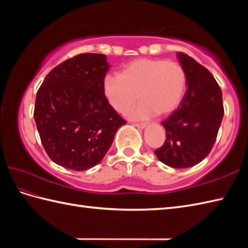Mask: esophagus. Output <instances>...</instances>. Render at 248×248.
<instances>
[{"label": "esophagus", "instance_id": "esophagus-1", "mask_svg": "<svg viewBox=\"0 0 248 248\" xmlns=\"http://www.w3.org/2000/svg\"><path fill=\"white\" fill-rule=\"evenodd\" d=\"M133 125L136 128H139V129H145L147 127L146 124H134Z\"/></svg>", "mask_w": 248, "mask_h": 248}]
</instances>
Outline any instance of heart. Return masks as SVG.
Wrapping results in <instances>:
<instances>
[{
  "label": "heart",
  "instance_id": "obj_1",
  "mask_svg": "<svg viewBox=\"0 0 248 248\" xmlns=\"http://www.w3.org/2000/svg\"><path fill=\"white\" fill-rule=\"evenodd\" d=\"M186 76L177 62L139 59L124 66L119 76L107 75L102 91L109 107L124 114L140 97V103L128 113L131 119H148L168 115L180 104Z\"/></svg>",
  "mask_w": 248,
  "mask_h": 248
}]
</instances>
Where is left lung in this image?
I'll use <instances>...</instances> for the list:
<instances>
[{"mask_svg": "<svg viewBox=\"0 0 248 248\" xmlns=\"http://www.w3.org/2000/svg\"><path fill=\"white\" fill-rule=\"evenodd\" d=\"M177 57L186 71L187 89L180 107L162 121L166 140L155 154L167 166L187 168L212 149L224 116L223 94L208 69L181 52Z\"/></svg>", "mask_w": 248, "mask_h": 248, "instance_id": "8db88e82", "label": "left lung"}]
</instances>
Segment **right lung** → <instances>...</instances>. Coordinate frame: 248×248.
<instances>
[{"mask_svg": "<svg viewBox=\"0 0 248 248\" xmlns=\"http://www.w3.org/2000/svg\"><path fill=\"white\" fill-rule=\"evenodd\" d=\"M108 68L104 54H78L53 68L37 92V130L57 165L77 171L96 166L125 124L102 91Z\"/></svg>", "mask_w": 248, "mask_h": 248, "instance_id": "obj_1", "label": "right lung"}]
</instances>
